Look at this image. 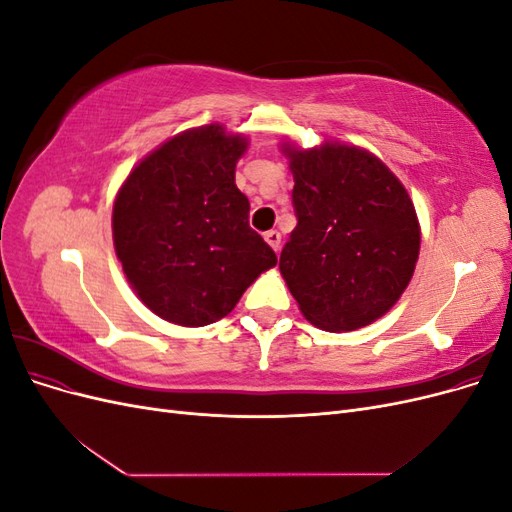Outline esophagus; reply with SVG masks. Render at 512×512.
I'll return each mask as SVG.
<instances>
[{"instance_id":"esophagus-1","label":"esophagus","mask_w":512,"mask_h":512,"mask_svg":"<svg viewBox=\"0 0 512 512\" xmlns=\"http://www.w3.org/2000/svg\"><path fill=\"white\" fill-rule=\"evenodd\" d=\"M265 241L273 247L275 252H280V245H282V235L277 230H267L265 232Z\"/></svg>"}]
</instances>
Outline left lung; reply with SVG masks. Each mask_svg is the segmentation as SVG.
<instances>
[{
	"instance_id": "1",
	"label": "left lung",
	"mask_w": 512,
	"mask_h": 512,
	"mask_svg": "<svg viewBox=\"0 0 512 512\" xmlns=\"http://www.w3.org/2000/svg\"><path fill=\"white\" fill-rule=\"evenodd\" d=\"M282 151L299 220L280 256L284 282L314 327H367L412 280L421 250L412 198L389 166L356 145L284 143Z\"/></svg>"
}]
</instances>
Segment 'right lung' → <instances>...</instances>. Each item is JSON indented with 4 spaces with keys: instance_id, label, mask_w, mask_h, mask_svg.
Returning <instances> with one entry per match:
<instances>
[{
    "instance_id": "add662e5",
    "label": "right lung",
    "mask_w": 512,
    "mask_h": 512,
    "mask_svg": "<svg viewBox=\"0 0 512 512\" xmlns=\"http://www.w3.org/2000/svg\"><path fill=\"white\" fill-rule=\"evenodd\" d=\"M243 134L209 123L168 138L138 162L113 205L126 280L153 314L179 327L228 316L277 256L250 228L235 168Z\"/></svg>"
}]
</instances>
